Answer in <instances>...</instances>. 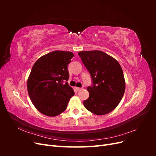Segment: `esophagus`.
<instances>
[{"mask_svg": "<svg viewBox=\"0 0 156 156\" xmlns=\"http://www.w3.org/2000/svg\"><path fill=\"white\" fill-rule=\"evenodd\" d=\"M75 90H76L77 91H79V90H81V88H78V87H76V88H75Z\"/></svg>", "mask_w": 156, "mask_h": 156, "instance_id": "1", "label": "esophagus"}]
</instances>
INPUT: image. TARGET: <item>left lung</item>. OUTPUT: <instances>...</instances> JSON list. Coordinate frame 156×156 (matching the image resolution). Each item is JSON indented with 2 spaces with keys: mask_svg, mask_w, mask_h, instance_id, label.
<instances>
[{
  "mask_svg": "<svg viewBox=\"0 0 156 156\" xmlns=\"http://www.w3.org/2000/svg\"><path fill=\"white\" fill-rule=\"evenodd\" d=\"M78 55L92 82L87 87L89 97L83 101L84 107L97 115L109 113L119 104L125 92V79L120 64L101 51H80Z\"/></svg>",
  "mask_w": 156,
  "mask_h": 156,
  "instance_id": "8db88e82",
  "label": "left lung"
}]
</instances>
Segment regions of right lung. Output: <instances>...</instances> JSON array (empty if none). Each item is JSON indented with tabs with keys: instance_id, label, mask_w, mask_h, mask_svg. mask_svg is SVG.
<instances>
[{
	"instance_id": "add662e5",
	"label": "right lung",
	"mask_w": 156,
	"mask_h": 156,
	"mask_svg": "<svg viewBox=\"0 0 156 156\" xmlns=\"http://www.w3.org/2000/svg\"><path fill=\"white\" fill-rule=\"evenodd\" d=\"M72 52L54 51L41 56L32 66L27 89L33 105L41 113L56 116L66 110L75 92L69 86L68 65Z\"/></svg>"
}]
</instances>
